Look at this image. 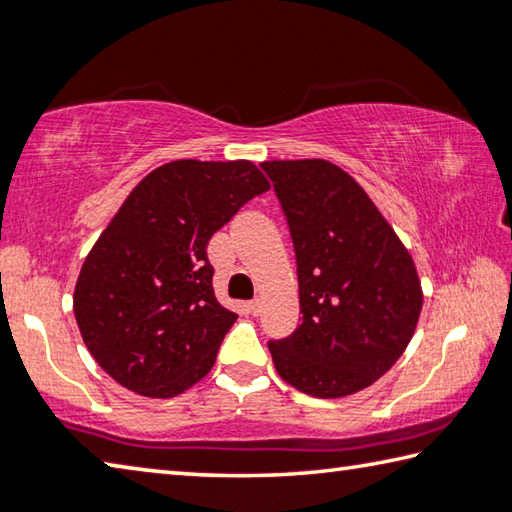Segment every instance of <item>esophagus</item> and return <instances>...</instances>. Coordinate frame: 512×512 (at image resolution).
<instances>
[{"label":"esophagus","mask_w":512,"mask_h":512,"mask_svg":"<svg viewBox=\"0 0 512 512\" xmlns=\"http://www.w3.org/2000/svg\"><path fill=\"white\" fill-rule=\"evenodd\" d=\"M262 307H264L262 298H255V300H250V302H248V309H250V314H253V316H259V314H262Z\"/></svg>","instance_id":"esophagus-1"}]
</instances>
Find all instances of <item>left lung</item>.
<instances>
[{
	"mask_svg": "<svg viewBox=\"0 0 512 512\" xmlns=\"http://www.w3.org/2000/svg\"><path fill=\"white\" fill-rule=\"evenodd\" d=\"M262 169L296 248L302 323L268 350L300 393L336 400L386 375L422 311L413 257L348 171L327 160H271Z\"/></svg>",
	"mask_w": 512,
	"mask_h": 512,
	"instance_id": "obj_1",
	"label": "left lung"
}]
</instances>
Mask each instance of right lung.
<instances>
[{
    "mask_svg": "<svg viewBox=\"0 0 512 512\" xmlns=\"http://www.w3.org/2000/svg\"><path fill=\"white\" fill-rule=\"evenodd\" d=\"M268 187L250 160H176L121 203L74 289L85 348L117 384L167 400L212 370L237 314L214 296L207 241Z\"/></svg>",
    "mask_w": 512,
    "mask_h": 512,
    "instance_id": "obj_1",
    "label": "right lung"
}]
</instances>
